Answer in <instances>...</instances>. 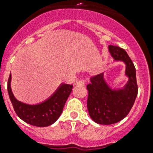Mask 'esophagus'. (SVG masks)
<instances>
[{
  "instance_id": "obj_1",
  "label": "esophagus",
  "mask_w": 153,
  "mask_h": 153,
  "mask_svg": "<svg viewBox=\"0 0 153 153\" xmlns=\"http://www.w3.org/2000/svg\"><path fill=\"white\" fill-rule=\"evenodd\" d=\"M76 84L77 85H80V86H83L85 84V82L83 80H78L76 82Z\"/></svg>"
}]
</instances>
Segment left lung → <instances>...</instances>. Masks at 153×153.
<instances>
[{
  "label": "left lung",
  "mask_w": 153,
  "mask_h": 153,
  "mask_svg": "<svg viewBox=\"0 0 153 153\" xmlns=\"http://www.w3.org/2000/svg\"><path fill=\"white\" fill-rule=\"evenodd\" d=\"M109 51L117 61L126 64L125 74L129 80L123 88L114 90L100 74L90 78L87 85V109L92 120L98 124L110 125L120 122L129 114L138 93L136 68L125 50L109 45Z\"/></svg>",
  "instance_id": "obj_1"
}]
</instances>
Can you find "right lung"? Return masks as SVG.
<instances>
[{"instance_id":"1","label":"right lung","mask_w":153,"mask_h":153,"mask_svg":"<svg viewBox=\"0 0 153 153\" xmlns=\"http://www.w3.org/2000/svg\"><path fill=\"white\" fill-rule=\"evenodd\" d=\"M11 74L7 82V91L14 111L23 121L30 125L45 127L56 122L63 112L73 85L61 83L57 90L44 102L36 105H30L17 100L10 87Z\"/></svg>"}]
</instances>
